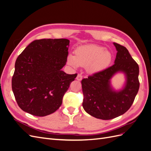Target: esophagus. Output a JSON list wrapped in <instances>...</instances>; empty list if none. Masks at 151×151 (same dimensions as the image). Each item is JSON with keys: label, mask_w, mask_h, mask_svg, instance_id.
Instances as JSON below:
<instances>
[{"label": "esophagus", "mask_w": 151, "mask_h": 151, "mask_svg": "<svg viewBox=\"0 0 151 151\" xmlns=\"http://www.w3.org/2000/svg\"><path fill=\"white\" fill-rule=\"evenodd\" d=\"M82 79H83V76L81 75V74H78V75H77V77H76V79H77V81H80L82 80Z\"/></svg>", "instance_id": "obj_1"}]
</instances>
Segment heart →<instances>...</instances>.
Here are the masks:
<instances>
[{
  "label": "heart",
  "mask_w": 151,
  "mask_h": 151,
  "mask_svg": "<svg viewBox=\"0 0 151 151\" xmlns=\"http://www.w3.org/2000/svg\"><path fill=\"white\" fill-rule=\"evenodd\" d=\"M75 54H70L67 63L74 68L88 67L92 73L104 69L112 60V54L104 47L95 44L82 45L76 50Z\"/></svg>",
  "instance_id": "b5f03b06"
}]
</instances>
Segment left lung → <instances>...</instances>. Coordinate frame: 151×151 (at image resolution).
<instances>
[{
    "mask_svg": "<svg viewBox=\"0 0 151 151\" xmlns=\"http://www.w3.org/2000/svg\"><path fill=\"white\" fill-rule=\"evenodd\" d=\"M113 45L117 51L115 63L81 81L84 110L91 116L105 120L119 116L129 110L140 86L138 64L125 47L116 43ZM120 71L126 75V84L122 90L115 91L110 80Z\"/></svg>",
    "mask_w": 151,
    "mask_h": 151,
    "instance_id": "8db88e82",
    "label": "left lung"
}]
</instances>
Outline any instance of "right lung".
Masks as SVG:
<instances>
[{
	"label": "right lung",
	"instance_id": "obj_1",
	"mask_svg": "<svg viewBox=\"0 0 151 151\" xmlns=\"http://www.w3.org/2000/svg\"><path fill=\"white\" fill-rule=\"evenodd\" d=\"M70 41L42 39L31 42L16 59L12 89L18 106L37 116L54 113L77 74L62 70Z\"/></svg>",
	"mask_w": 151,
	"mask_h": 151
}]
</instances>
